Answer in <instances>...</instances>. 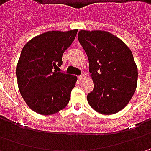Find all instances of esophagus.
<instances>
[{
	"mask_svg": "<svg viewBox=\"0 0 151 151\" xmlns=\"http://www.w3.org/2000/svg\"><path fill=\"white\" fill-rule=\"evenodd\" d=\"M85 79V75L84 74H81V76H78V80H80V81H83Z\"/></svg>",
	"mask_w": 151,
	"mask_h": 151,
	"instance_id": "esophagus-1",
	"label": "esophagus"
}]
</instances>
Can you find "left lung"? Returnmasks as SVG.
Masks as SVG:
<instances>
[{"label": "left lung", "instance_id": "1", "mask_svg": "<svg viewBox=\"0 0 151 151\" xmlns=\"http://www.w3.org/2000/svg\"><path fill=\"white\" fill-rule=\"evenodd\" d=\"M79 43L89 60L94 89L87 95L90 106L101 114L119 112L129 103L137 86L138 70L129 47L105 31L78 33Z\"/></svg>", "mask_w": 151, "mask_h": 151}]
</instances>
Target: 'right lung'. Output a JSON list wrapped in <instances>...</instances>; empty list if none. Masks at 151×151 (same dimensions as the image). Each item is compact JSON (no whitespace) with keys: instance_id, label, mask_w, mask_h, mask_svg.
Listing matches in <instances>:
<instances>
[{"instance_id":"add662e5","label":"right lung","mask_w":151,"mask_h":151,"mask_svg":"<svg viewBox=\"0 0 151 151\" xmlns=\"http://www.w3.org/2000/svg\"><path fill=\"white\" fill-rule=\"evenodd\" d=\"M77 30L50 31L27 42L17 65L18 88L34 112L51 115L66 107L76 76L57 71L62 55L71 45Z\"/></svg>"}]
</instances>
